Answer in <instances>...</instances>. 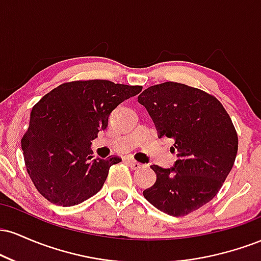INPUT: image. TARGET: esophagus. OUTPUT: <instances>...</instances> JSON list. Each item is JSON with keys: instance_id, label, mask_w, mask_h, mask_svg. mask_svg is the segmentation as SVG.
<instances>
[{"instance_id": "1", "label": "esophagus", "mask_w": 261, "mask_h": 261, "mask_svg": "<svg viewBox=\"0 0 261 261\" xmlns=\"http://www.w3.org/2000/svg\"><path fill=\"white\" fill-rule=\"evenodd\" d=\"M127 164L131 167V169H140L142 168V164L140 162H136L135 160H127Z\"/></svg>"}]
</instances>
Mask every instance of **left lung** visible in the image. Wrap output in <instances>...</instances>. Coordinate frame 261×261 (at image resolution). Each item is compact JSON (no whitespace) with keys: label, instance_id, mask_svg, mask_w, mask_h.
<instances>
[{"label":"left lung","instance_id":"8db88e82","mask_svg":"<svg viewBox=\"0 0 261 261\" xmlns=\"http://www.w3.org/2000/svg\"><path fill=\"white\" fill-rule=\"evenodd\" d=\"M139 103L147 109L158 137L174 141L172 168L151 166L157 179L143 191L149 203L180 217L211 201L234 164L238 136L214 95L182 83L164 82L145 89Z\"/></svg>","mask_w":261,"mask_h":261}]
</instances>
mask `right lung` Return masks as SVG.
I'll list each match as a JSON object with an SVG mask.
<instances>
[{
  "instance_id": "add662e5",
  "label": "right lung",
  "mask_w": 261,
  "mask_h": 261,
  "mask_svg": "<svg viewBox=\"0 0 261 261\" xmlns=\"http://www.w3.org/2000/svg\"><path fill=\"white\" fill-rule=\"evenodd\" d=\"M141 91L107 80L76 81L56 87L33 107L22 149L27 172L45 199L67 207L100 190L121 158L93 160L92 141L108 127L113 110Z\"/></svg>"
}]
</instances>
